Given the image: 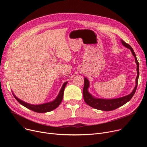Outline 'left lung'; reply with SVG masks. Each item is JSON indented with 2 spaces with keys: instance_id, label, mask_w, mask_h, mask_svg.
<instances>
[{
  "instance_id": "left-lung-1",
  "label": "left lung",
  "mask_w": 147,
  "mask_h": 147,
  "mask_svg": "<svg viewBox=\"0 0 147 147\" xmlns=\"http://www.w3.org/2000/svg\"><path fill=\"white\" fill-rule=\"evenodd\" d=\"M121 43L123 46H125L126 48L129 49L131 52L132 53V55L135 57V62L137 65V76L136 78V85L135 88L134 89L133 91L131 92L129 95L125 96L123 97L119 98H115V99H101V98H96L92 96L88 91V88L89 87V82L87 78H84V87L83 89V98L85 102L89 106L92 108H94L95 109L102 110V111H112L118 109L119 107L127 103L128 101L132 99L133 96L134 95L138 83V78L139 75H140V71H139V63L137 60L136 56L135 55V53L131 46L125 42L123 40H121Z\"/></svg>"
}]
</instances>
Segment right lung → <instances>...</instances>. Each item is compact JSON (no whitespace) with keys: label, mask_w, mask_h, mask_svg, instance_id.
<instances>
[{"label":"right lung","mask_w":147,"mask_h":147,"mask_svg":"<svg viewBox=\"0 0 147 147\" xmlns=\"http://www.w3.org/2000/svg\"><path fill=\"white\" fill-rule=\"evenodd\" d=\"M67 83L68 82H66L63 84V86H62L57 97L55 99H54L53 101L47 102V103H45V104H40V105H32V104L27 103L24 101H22V100L18 98L16 96H15L13 94V95L14 98L16 99L17 101L20 104H21L23 106H24L25 107L27 108V109H28L31 110H32L34 112L40 113L49 112V111H51L53 110H55V109H57V108L61 104L62 100H63V98L64 89L65 88V86H66V84H67Z\"/></svg>","instance_id":"obj_1"}]
</instances>
